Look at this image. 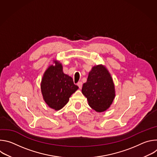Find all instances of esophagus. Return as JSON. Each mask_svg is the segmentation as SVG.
<instances>
[{
	"label": "esophagus",
	"instance_id": "obj_1",
	"mask_svg": "<svg viewBox=\"0 0 157 157\" xmlns=\"http://www.w3.org/2000/svg\"><path fill=\"white\" fill-rule=\"evenodd\" d=\"M77 85H78V87L81 89V88L82 87V83L81 81H79V82H78L77 83Z\"/></svg>",
	"mask_w": 157,
	"mask_h": 157
}]
</instances>
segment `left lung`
Segmentation results:
<instances>
[{
  "label": "left lung",
  "mask_w": 157,
  "mask_h": 157,
  "mask_svg": "<svg viewBox=\"0 0 157 157\" xmlns=\"http://www.w3.org/2000/svg\"><path fill=\"white\" fill-rule=\"evenodd\" d=\"M88 104L99 113L106 110L115 97L114 84L109 73L102 65L94 66L82 88Z\"/></svg>",
  "instance_id": "1"
}]
</instances>
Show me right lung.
<instances>
[{
    "instance_id": "right-lung-1",
    "label": "right lung",
    "mask_w": 157,
    "mask_h": 157,
    "mask_svg": "<svg viewBox=\"0 0 157 157\" xmlns=\"http://www.w3.org/2000/svg\"><path fill=\"white\" fill-rule=\"evenodd\" d=\"M78 89L72 78L63 73L61 64L57 62L55 66L49 67L41 80L43 99L50 107L56 110L63 108Z\"/></svg>"
}]
</instances>
